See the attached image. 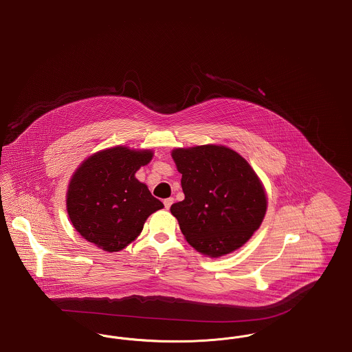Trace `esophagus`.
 I'll list each match as a JSON object with an SVG mask.
<instances>
[{
	"label": "esophagus",
	"mask_w": 352,
	"mask_h": 352,
	"mask_svg": "<svg viewBox=\"0 0 352 352\" xmlns=\"http://www.w3.org/2000/svg\"><path fill=\"white\" fill-rule=\"evenodd\" d=\"M173 203H174V199H173V197H168V199H165V200H164V206H165V208H166V210H169Z\"/></svg>",
	"instance_id": "34e87169"
}]
</instances>
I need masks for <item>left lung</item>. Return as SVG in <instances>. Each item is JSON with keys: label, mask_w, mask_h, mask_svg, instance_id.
Returning a JSON list of instances; mask_svg holds the SVG:
<instances>
[{"label": "left lung", "mask_w": 352, "mask_h": 352, "mask_svg": "<svg viewBox=\"0 0 352 352\" xmlns=\"http://www.w3.org/2000/svg\"><path fill=\"white\" fill-rule=\"evenodd\" d=\"M182 201L170 208L199 253L217 258L241 248L261 226L267 199L245 158L223 145L174 149Z\"/></svg>", "instance_id": "8db88e82"}]
</instances>
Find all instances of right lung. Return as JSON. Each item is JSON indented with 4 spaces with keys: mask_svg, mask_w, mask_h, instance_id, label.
<instances>
[{
    "mask_svg": "<svg viewBox=\"0 0 352 352\" xmlns=\"http://www.w3.org/2000/svg\"><path fill=\"white\" fill-rule=\"evenodd\" d=\"M152 157L151 151L115 146L89 157L74 173L67 210L86 241L109 253L120 252L140 234L149 214L164 208L135 178Z\"/></svg>",
    "mask_w": 352,
    "mask_h": 352,
    "instance_id": "add662e5",
    "label": "right lung"
}]
</instances>
